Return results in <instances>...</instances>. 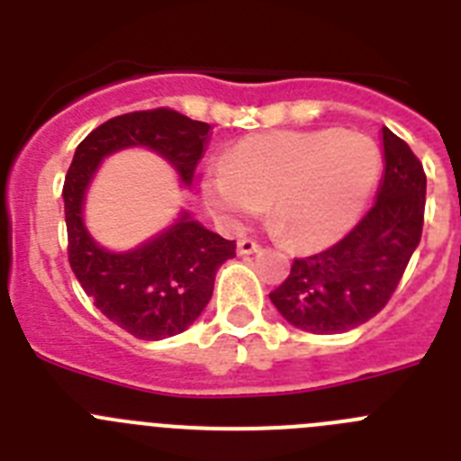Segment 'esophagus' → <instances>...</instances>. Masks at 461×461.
I'll return each mask as SVG.
<instances>
[{"mask_svg":"<svg viewBox=\"0 0 461 461\" xmlns=\"http://www.w3.org/2000/svg\"><path fill=\"white\" fill-rule=\"evenodd\" d=\"M256 251H260V247L254 242V240L244 238V240H240V242H238V254L240 256H249V254H256Z\"/></svg>","mask_w":461,"mask_h":461,"instance_id":"34e87169","label":"esophagus"}]
</instances>
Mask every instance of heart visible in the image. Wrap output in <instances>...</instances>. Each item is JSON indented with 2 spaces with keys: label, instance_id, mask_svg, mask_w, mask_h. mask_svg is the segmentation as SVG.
Returning a JSON list of instances; mask_svg holds the SVG:
<instances>
[{
  "label": "heart",
  "instance_id": "1",
  "mask_svg": "<svg viewBox=\"0 0 461 461\" xmlns=\"http://www.w3.org/2000/svg\"><path fill=\"white\" fill-rule=\"evenodd\" d=\"M381 175V149L360 131H275L240 140L203 177V201L238 226L267 207V223L297 251L344 238Z\"/></svg>",
  "mask_w": 461,
  "mask_h": 461
}]
</instances>
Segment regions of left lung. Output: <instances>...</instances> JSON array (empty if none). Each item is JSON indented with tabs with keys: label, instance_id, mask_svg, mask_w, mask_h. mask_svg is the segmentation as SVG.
Instances as JSON below:
<instances>
[{
	"label": "left lung",
	"instance_id": "1",
	"mask_svg": "<svg viewBox=\"0 0 461 461\" xmlns=\"http://www.w3.org/2000/svg\"><path fill=\"white\" fill-rule=\"evenodd\" d=\"M383 168L376 203L344 240L309 258L270 293L291 325L313 335H337L376 316L397 288L420 244L427 177L422 164L388 126L381 129Z\"/></svg>",
	"mask_w": 461,
	"mask_h": 461
}]
</instances>
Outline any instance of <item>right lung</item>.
Segmentation results:
<instances>
[{"label":"right lung","instance_id":"1","mask_svg":"<svg viewBox=\"0 0 461 461\" xmlns=\"http://www.w3.org/2000/svg\"><path fill=\"white\" fill-rule=\"evenodd\" d=\"M207 142L210 124L157 108L113 117L73 154L62 191L68 263L94 307L138 339L180 335L201 316L217 270L235 256V240L212 233L189 210H180L168 228L133 249H105L85 226L87 189L105 157L131 148L152 149L191 186Z\"/></svg>","mask_w":461,"mask_h":461}]
</instances>
